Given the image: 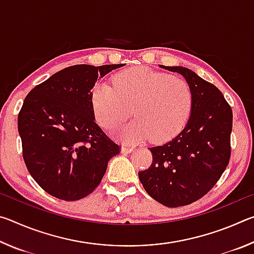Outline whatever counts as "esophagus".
Instances as JSON below:
<instances>
[{"mask_svg":"<svg viewBox=\"0 0 254 254\" xmlns=\"http://www.w3.org/2000/svg\"><path fill=\"white\" fill-rule=\"evenodd\" d=\"M133 150H134V148L130 147V145H126V144H123L122 148H121V151L123 153H130V152L133 151Z\"/></svg>","mask_w":254,"mask_h":254,"instance_id":"1","label":"esophagus"}]
</instances>
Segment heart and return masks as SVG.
Instances as JSON below:
<instances>
[{"label":"heart","mask_w":254,"mask_h":254,"mask_svg":"<svg viewBox=\"0 0 254 254\" xmlns=\"http://www.w3.org/2000/svg\"><path fill=\"white\" fill-rule=\"evenodd\" d=\"M112 81L113 87L98 84L92 89V109L106 130L119 127L133 111L136 120L118 132L121 140L136 142L150 136L152 142H166L186 127L194 96L185 79L134 67L119 72Z\"/></svg>","instance_id":"1"}]
</instances>
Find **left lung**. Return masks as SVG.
I'll list each match as a JSON object with an SVG mask.
<instances>
[{
  "label": "left lung",
  "instance_id": "8db88e82",
  "mask_svg": "<svg viewBox=\"0 0 254 254\" xmlns=\"http://www.w3.org/2000/svg\"><path fill=\"white\" fill-rule=\"evenodd\" d=\"M161 68L182 75L194 96L190 118L179 134L150 148L152 163L140 171L145 191L159 203L178 207L194 203L221 178L231 157L233 113L220 89L188 68Z\"/></svg>",
  "mask_w": 254,
  "mask_h": 254
}]
</instances>
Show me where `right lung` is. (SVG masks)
Segmentation results:
<instances>
[{"label": "right lung", "mask_w": 254, "mask_h": 254, "mask_svg": "<svg viewBox=\"0 0 254 254\" xmlns=\"http://www.w3.org/2000/svg\"><path fill=\"white\" fill-rule=\"evenodd\" d=\"M75 65L56 72L24 98L18 117L22 156L37 184L56 198L94 191L120 145L95 123L91 93L98 77L122 67Z\"/></svg>", "instance_id": "add662e5"}]
</instances>
